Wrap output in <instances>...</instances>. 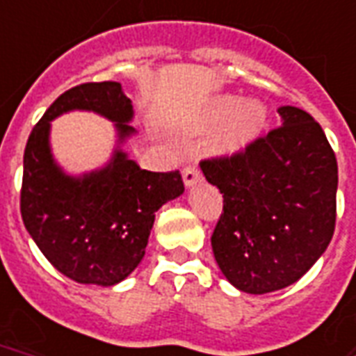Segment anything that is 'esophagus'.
<instances>
[{
  "instance_id": "34e87169",
  "label": "esophagus",
  "mask_w": 356,
  "mask_h": 356,
  "mask_svg": "<svg viewBox=\"0 0 356 356\" xmlns=\"http://www.w3.org/2000/svg\"><path fill=\"white\" fill-rule=\"evenodd\" d=\"M183 181L186 186H194L196 183H200V181H202V172H200V168H197L196 164H188V166H184Z\"/></svg>"
}]
</instances>
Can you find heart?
<instances>
[{
    "label": "heart",
    "instance_id": "heart-1",
    "mask_svg": "<svg viewBox=\"0 0 356 356\" xmlns=\"http://www.w3.org/2000/svg\"><path fill=\"white\" fill-rule=\"evenodd\" d=\"M267 112L259 102L248 100L241 104L238 97L218 95L207 100L197 115V127L202 130H214L226 120L218 140V149L224 153H235L250 145L263 130Z\"/></svg>",
    "mask_w": 356,
    "mask_h": 356
}]
</instances>
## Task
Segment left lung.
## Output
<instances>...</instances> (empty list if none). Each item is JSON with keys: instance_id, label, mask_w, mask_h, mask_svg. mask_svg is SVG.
<instances>
[{"instance_id": "1", "label": "left lung", "mask_w": 356, "mask_h": 356, "mask_svg": "<svg viewBox=\"0 0 356 356\" xmlns=\"http://www.w3.org/2000/svg\"><path fill=\"white\" fill-rule=\"evenodd\" d=\"M282 124L232 154L200 162L224 207L211 235L233 286L263 295L291 286L327 250L336 226L338 164L321 124L295 106Z\"/></svg>"}]
</instances>
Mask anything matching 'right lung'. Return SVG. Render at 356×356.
I'll return each instance as SVG.
<instances>
[{
	"instance_id": "obj_1",
	"label": "right lung",
	"mask_w": 356,
	"mask_h": 356,
	"mask_svg": "<svg viewBox=\"0 0 356 356\" xmlns=\"http://www.w3.org/2000/svg\"><path fill=\"white\" fill-rule=\"evenodd\" d=\"M70 110H91L118 123L119 142L134 129L132 102L118 81H89L54 100L27 138L20 213L46 259L78 284L113 286L142 261L154 213L184 192L175 172H147L118 149L100 172L65 175L48 145L50 121Z\"/></svg>"
}]
</instances>
